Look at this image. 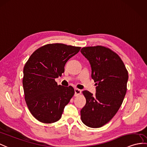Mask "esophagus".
Masks as SVG:
<instances>
[{
    "label": "esophagus",
    "mask_w": 147,
    "mask_h": 147,
    "mask_svg": "<svg viewBox=\"0 0 147 147\" xmlns=\"http://www.w3.org/2000/svg\"><path fill=\"white\" fill-rule=\"evenodd\" d=\"M81 90H80V89L78 88H75V95L76 96H77L78 95H80L81 94Z\"/></svg>",
    "instance_id": "1"
}]
</instances>
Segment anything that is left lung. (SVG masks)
<instances>
[{
  "instance_id": "left-lung-1",
  "label": "left lung",
  "mask_w": 147,
  "mask_h": 147,
  "mask_svg": "<svg viewBox=\"0 0 147 147\" xmlns=\"http://www.w3.org/2000/svg\"><path fill=\"white\" fill-rule=\"evenodd\" d=\"M81 53L90 62L96 94L82 92L86 104L80 111L81 120L91 128H100L112 120L127 92L128 71L119 55L101 45L83 47Z\"/></svg>"
}]
</instances>
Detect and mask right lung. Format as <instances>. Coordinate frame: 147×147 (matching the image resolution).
Instances as JSON below:
<instances>
[{
    "label": "right lung",
    "mask_w": 147,
    "mask_h": 147,
    "mask_svg": "<svg viewBox=\"0 0 147 147\" xmlns=\"http://www.w3.org/2000/svg\"><path fill=\"white\" fill-rule=\"evenodd\" d=\"M80 48L58 43L47 44L34 52L25 64V100L32 115L40 122L60 120L64 107L74 96L71 86L58 85L55 79L62 76L66 62Z\"/></svg>",
    "instance_id": "right-lung-1"
}]
</instances>
